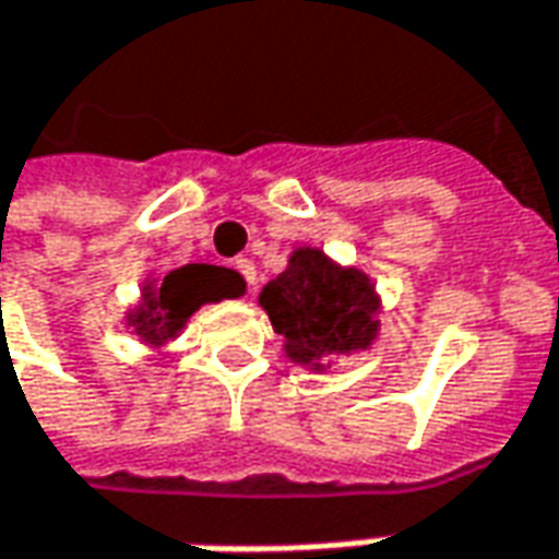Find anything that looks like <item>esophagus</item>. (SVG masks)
I'll list each match as a JSON object with an SVG mask.
<instances>
[{
    "label": "esophagus",
    "instance_id": "obj_1",
    "mask_svg": "<svg viewBox=\"0 0 559 559\" xmlns=\"http://www.w3.org/2000/svg\"><path fill=\"white\" fill-rule=\"evenodd\" d=\"M234 267L239 273H242V280L249 283V288H254V280H258V271H254V261H249V258H236Z\"/></svg>",
    "mask_w": 559,
    "mask_h": 559
}]
</instances>
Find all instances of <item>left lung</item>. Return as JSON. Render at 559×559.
<instances>
[{
    "label": "left lung",
    "instance_id": "8db88e82",
    "mask_svg": "<svg viewBox=\"0 0 559 559\" xmlns=\"http://www.w3.org/2000/svg\"><path fill=\"white\" fill-rule=\"evenodd\" d=\"M258 301L286 338V357L307 369H325L332 354L369 350L381 323L372 280L310 246L292 252L286 271L261 288Z\"/></svg>",
    "mask_w": 559,
    "mask_h": 559
}]
</instances>
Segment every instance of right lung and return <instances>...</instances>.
Returning a JSON list of instances; mask_svg holds the SVG:
<instances>
[{
    "label": "right lung",
    "instance_id": "1",
    "mask_svg": "<svg viewBox=\"0 0 559 559\" xmlns=\"http://www.w3.org/2000/svg\"><path fill=\"white\" fill-rule=\"evenodd\" d=\"M246 292V280L230 267L215 264H183L166 273L159 283L147 280L141 292V305L129 310L126 323L141 341L163 347L166 341L178 338L187 320L209 301L239 298Z\"/></svg>",
    "mask_w": 559,
    "mask_h": 559
}]
</instances>
